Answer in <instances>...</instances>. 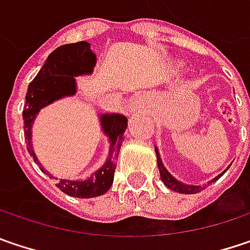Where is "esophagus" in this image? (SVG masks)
I'll list each match as a JSON object with an SVG mask.
<instances>
[{
    "mask_svg": "<svg viewBox=\"0 0 250 250\" xmlns=\"http://www.w3.org/2000/svg\"><path fill=\"white\" fill-rule=\"evenodd\" d=\"M131 104H133L134 107H136L137 104H140V99H139V97H134V99L131 100Z\"/></svg>",
    "mask_w": 250,
    "mask_h": 250,
    "instance_id": "34e87169",
    "label": "esophagus"
}]
</instances>
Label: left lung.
<instances>
[{
  "label": "left lung",
  "mask_w": 250,
  "mask_h": 250,
  "mask_svg": "<svg viewBox=\"0 0 250 250\" xmlns=\"http://www.w3.org/2000/svg\"><path fill=\"white\" fill-rule=\"evenodd\" d=\"M155 153H157V164H158V169H160L161 180H163V183L166 184L168 188H171V189L175 191V192H181V194H197V192L204 189V187H199V185H185V184L177 181V180L169 174L168 171L166 169V167L163 166V161L160 160L158 150H155ZM224 172H225V171H224ZM224 172H222V174H224ZM222 174H221V175H222ZM221 175H218L216 178H213L212 181H216L218 178H221ZM212 181H211V183H212Z\"/></svg>",
  "instance_id": "1"
}]
</instances>
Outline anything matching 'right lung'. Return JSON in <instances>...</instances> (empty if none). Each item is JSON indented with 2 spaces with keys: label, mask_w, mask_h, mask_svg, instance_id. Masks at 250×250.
<instances>
[{
  "label": "right lung",
  "mask_w": 250,
  "mask_h": 250,
  "mask_svg": "<svg viewBox=\"0 0 250 250\" xmlns=\"http://www.w3.org/2000/svg\"><path fill=\"white\" fill-rule=\"evenodd\" d=\"M96 65V55L90 51V45L84 41L76 43H67L56 48L48 56L45 65L39 70L34 81L29 83L26 92V103L23 107V130L28 151L39 164L31 146V127L37 113L46 104L63 96L75 95L76 82L75 76L90 73ZM102 127L110 140V151L106 164L86 181L59 180L56 187L70 197L93 198L110 189L119 150L123 143V133L127 128V119L122 114H103ZM43 172L45 169L41 167ZM49 175V174H48Z\"/></svg>",
  "instance_id": "obj_1"
}]
</instances>
